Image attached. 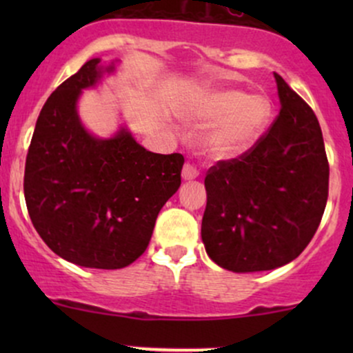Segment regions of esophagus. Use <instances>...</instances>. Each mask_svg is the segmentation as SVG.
<instances>
[{"label": "esophagus", "instance_id": "esophagus-1", "mask_svg": "<svg viewBox=\"0 0 353 353\" xmlns=\"http://www.w3.org/2000/svg\"><path fill=\"white\" fill-rule=\"evenodd\" d=\"M197 176H199V171H197L192 164H189V163L184 164V168H182V179L192 181V179H196Z\"/></svg>", "mask_w": 353, "mask_h": 353}]
</instances>
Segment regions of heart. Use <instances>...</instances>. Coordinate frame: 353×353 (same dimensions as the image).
I'll use <instances>...</instances> for the list:
<instances>
[{
  "mask_svg": "<svg viewBox=\"0 0 353 353\" xmlns=\"http://www.w3.org/2000/svg\"><path fill=\"white\" fill-rule=\"evenodd\" d=\"M265 96H247L239 89H216L190 104L185 116L199 124L216 123L202 137V148L214 159H236L254 148L270 119Z\"/></svg>",
  "mask_w": 353,
  "mask_h": 353,
  "instance_id": "obj_1",
  "label": "heart"
}]
</instances>
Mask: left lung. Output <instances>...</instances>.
<instances>
[{
	"mask_svg": "<svg viewBox=\"0 0 353 353\" xmlns=\"http://www.w3.org/2000/svg\"><path fill=\"white\" fill-rule=\"evenodd\" d=\"M281 112L250 151L205 176V252L232 272L292 262L314 237L329 197V161L309 104L277 72Z\"/></svg>",
	"mask_w": 353,
	"mask_h": 353,
	"instance_id": "left-lung-1",
	"label": "left lung"
}]
</instances>
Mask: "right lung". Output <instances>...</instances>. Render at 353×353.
Instances as JSON below:
<instances>
[{
  "label": "right lung",
  "mask_w": 353,
  "mask_h": 353,
  "mask_svg": "<svg viewBox=\"0 0 353 353\" xmlns=\"http://www.w3.org/2000/svg\"><path fill=\"white\" fill-rule=\"evenodd\" d=\"M116 64L89 59L48 98L24 168L34 229L54 254L89 269H123L148 249L159 210L181 185L182 154H156L121 125L101 139L78 114L83 89Z\"/></svg>",
  "instance_id": "obj_1"
}]
</instances>
